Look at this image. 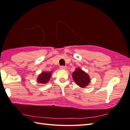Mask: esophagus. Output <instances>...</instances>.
Returning <instances> with one entry per match:
<instances>
[{
    "instance_id": "esophagus-1",
    "label": "esophagus",
    "mask_w": 130,
    "mask_h": 130,
    "mask_svg": "<svg viewBox=\"0 0 130 130\" xmlns=\"http://www.w3.org/2000/svg\"><path fill=\"white\" fill-rule=\"evenodd\" d=\"M60 69L61 70H66L67 69V66H61L60 67Z\"/></svg>"
}]
</instances>
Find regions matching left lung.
Wrapping results in <instances>:
<instances>
[{"label":"left lung","mask_w":130,"mask_h":130,"mask_svg":"<svg viewBox=\"0 0 130 130\" xmlns=\"http://www.w3.org/2000/svg\"><path fill=\"white\" fill-rule=\"evenodd\" d=\"M72 75L76 85L81 88L86 87L91 82L90 77L87 73L80 68H76Z\"/></svg>","instance_id":"left-lung-1"}]
</instances>
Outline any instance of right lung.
<instances>
[{"label":"right lung","mask_w":130,"mask_h":130,"mask_svg":"<svg viewBox=\"0 0 130 130\" xmlns=\"http://www.w3.org/2000/svg\"><path fill=\"white\" fill-rule=\"evenodd\" d=\"M52 71L51 72H42L41 74H39L37 78V81L39 84H45L49 81L51 77Z\"/></svg>","instance_id":"obj_1"}]
</instances>
